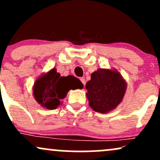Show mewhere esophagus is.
<instances>
[{"label": "esophagus", "mask_w": 160, "mask_h": 160, "mask_svg": "<svg viewBox=\"0 0 160 160\" xmlns=\"http://www.w3.org/2000/svg\"><path fill=\"white\" fill-rule=\"evenodd\" d=\"M80 81L82 82V83L83 84L84 86L86 85V80H85V79H84V78H80Z\"/></svg>", "instance_id": "1"}]
</instances>
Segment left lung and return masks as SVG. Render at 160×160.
Masks as SVG:
<instances>
[{"mask_svg": "<svg viewBox=\"0 0 160 160\" xmlns=\"http://www.w3.org/2000/svg\"><path fill=\"white\" fill-rule=\"evenodd\" d=\"M127 84L116 69L98 68L86 84V97L93 111L106 113L122 102Z\"/></svg>", "mask_w": 160, "mask_h": 160, "instance_id": "8db88e82", "label": "left lung"}]
</instances>
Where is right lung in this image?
<instances>
[{"label": "right lung", "mask_w": 160, "mask_h": 160, "mask_svg": "<svg viewBox=\"0 0 160 160\" xmlns=\"http://www.w3.org/2000/svg\"><path fill=\"white\" fill-rule=\"evenodd\" d=\"M83 85L80 80L70 75L61 77L56 68L37 78L33 86V95L38 104L49 110L56 109L62 104L71 89H82Z\"/></svg>", "instance_id": "1"}]
</instances>
